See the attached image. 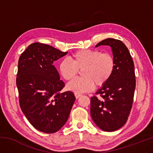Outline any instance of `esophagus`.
<instances>
[{
  "mask_svg": "<svg viewBox=\"0 0 153 153\" xmlns=\"http://www.w3.org/2000/svg\"><path fill=\"white\" fill-rule=\"evenodd\" d=\"M74 94H75V97H76V98H78L82 96L81 94H79V93H77V92H75Z\"/></svg>",
  "mask_w": 153,
  "mask_h": 153,
  "instance_id": "obj_1",
  "label": "esophagus"
}]
</instances>
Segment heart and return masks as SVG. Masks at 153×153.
I'll return each mask as SVG.
<instances>
[{"instance_id": "heart-1", "label": "heart", "mask_w": 153, "mask_h": 153, "mask_svg": "<svg viewBox=\"0 0 153 153\" xmlns=\"http://www.w3.org/2000/svg\"><path fill=\"white\" fill-rule=\"evenodd\" d=\"M71 61L63 59L59 64V71L65 80L74 78L82 71V77H77L68 83L69 90L77 93L90 92L97 86H102L113 74L115 61L108 53H102L98 50L81 49L72 54Z\"/></svg>"}]
</instances>
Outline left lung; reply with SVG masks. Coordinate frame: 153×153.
<instances>
[{
  "mask_svg": "<svg viewBox=\"0 0 153 153\" xmlns=\"http://www.w3.org/2000/svg\"><path fill=\"white\" fill-rule=\"evenodd\" d=\"M109 46L115 61V69L109 79L97 91L102 99L91 97L90 114L98 128L114 131L128 120L136 88L135 72L128 48L121 40L107 38L96 45Z\"/></svg>",
  "mask_w": 153,
  "mask_h": 153,
  "instance_id": "8db88e82",
  "label": "left lung"
}]
</instances>
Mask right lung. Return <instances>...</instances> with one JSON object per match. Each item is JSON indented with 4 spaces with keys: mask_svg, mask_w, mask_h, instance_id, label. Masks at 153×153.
Listing matches in <instances>:
<instances>
[{
    "mask_svg": "<svg viewBox=\"0 0 153 153\" xmlns=\"http://www.w3.org/2000/svg\"><path fill=\"white\" fill-rule=\"evenodd\" d=\"M67 53L35 42L18 61L16 84L20 107L30 123L44 133L56 132L65 124L76 100L71 91L59 92L65 83L53 65Z\"/></svg>",
    "mask_w": 153,
    "mask_h": 153,
    "instance_id": "1",
    "label": "right lung"
}]
</instances>
